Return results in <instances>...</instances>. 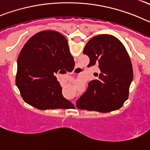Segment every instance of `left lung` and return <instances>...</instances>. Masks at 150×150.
<instances>
[{"label": "left lung", "mask_w": 150, "mask_h": 150, "mask_svg": "<svg viewBox=\"0 0 150 150\" xmlns=\"http://www.w3.org/2000/svg\"><path fill=\"white\" fill-rule=\"evenodd\" d=\"M88 67L98 65L96 79L76 101L77 108L106 112L120 109L128 99L133 79L130 57L121 41L112 35L100 34L91 38L85 46Z\"/></svg>", "instance_id": "1"}]
</instances>
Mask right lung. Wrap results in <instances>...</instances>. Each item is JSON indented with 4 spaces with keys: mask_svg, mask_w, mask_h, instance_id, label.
<instances>
[{
    "mask_svg": "<svg viewBox=\"0 0 150 150\" xmlns=\"http://www.w3.org/2000/svg\"><path fill=\"white\" fill-rule=\"evenodd\" d=\"M74 63L66 38L43 30L27 41L18 55L16 84L23 100L40 110L69 109L72 103L62 95L55 76ZM75 64V63H74Z\"/></svg>",
    "mask_w": 150,
    "mask_h": 150,
    "instance_id": "1",
    "label": "right lung"
}]
</instances>
